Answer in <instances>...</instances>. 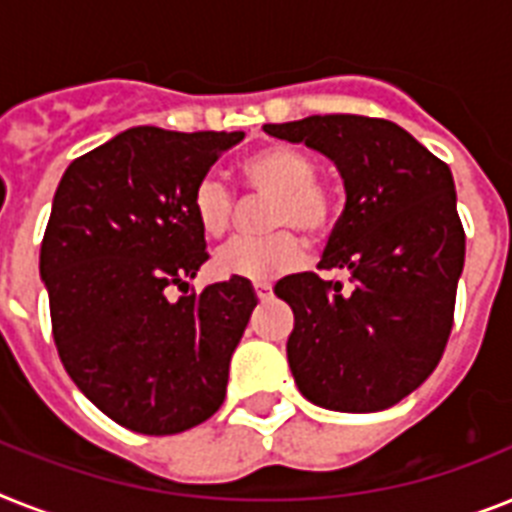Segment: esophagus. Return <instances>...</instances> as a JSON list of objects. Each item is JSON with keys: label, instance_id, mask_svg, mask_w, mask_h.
Instances as JSON below:
<instances>
[{"label": "esophagus", "instance_id": "34e87169", "mask_svg": "<svg viewBox=\"0 0 512 512\" xmlns=\"http://www.w3.org/2000/svg\"><path fill=\"white\" fill-rule=\"evenodd\" d=\"M253 293H256L259 301H269V298H272V285H269V282H256V285H253Z\"/></svg>", "mask_w": 512, "mask_h": 512}]
</instances>
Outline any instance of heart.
Segmentation results:
<instances>
[{"instance_id": "obj_1", "label": "heart", "mask_w": 512, "mask_h": 512, "mask_svg": "<svg viewBox=\"0 0 512 512\" xmlns=\"http://www.w3.org/2000/svg\"><path fill=\"white\" fill-rule=\"evenodd\" d=\"M248 188L274 198L272 238H235L214 253V269L222 277L246 282H269L295 272L306 261L303 240L290 230H301L308 238H319L335 219V196L316 180V162L306 151L274 143L253 151L240 162ZM190 209L206 238H222L232 225L235 196L230 185L209 172L196 183Z\"/></svg>"}]
</instances>
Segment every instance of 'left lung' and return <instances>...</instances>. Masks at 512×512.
<instances>
[{"label": "left lung", "instance_id": "obj_1", "mask_svg": "<svg viewBox=\"0 0 512 512\" xmlns=\"http://www.w3.org/2000/svg\"><path fill=\"white\" fill-rule=\"evenodd\" d=\"M264 130L332 159L345 185L319 269L348 272L350 287L316 272L274 287L295 316L287 337L295 384L329 411H384L437 369L453 329L466 259L453 172L377 117L314 114Z\"/></svg>", "mask_w": 512, "mask_h": 512}]
</instances>
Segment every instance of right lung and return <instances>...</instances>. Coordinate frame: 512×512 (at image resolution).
Masks as SVG:
<instances>
[{
  "mask_svg": "<svg viewBox=\"0 0 512 512\" xmlns=\"http://www.w3.org/2000/svg\"><path fill=\"white\" fill-rule=\"evenodd\" d=\"M243 133L130 128L65 170L41 243V280L67 374L138 434L198 426L225 403L256 293L227 280L188 293L209 253L190 198Z\"/></svg>",
  "mask_w": 512,
  "mask_h": 512,
  "instance_id": "right-lung-1",
  "label": "right lung"
}]
</instances>
